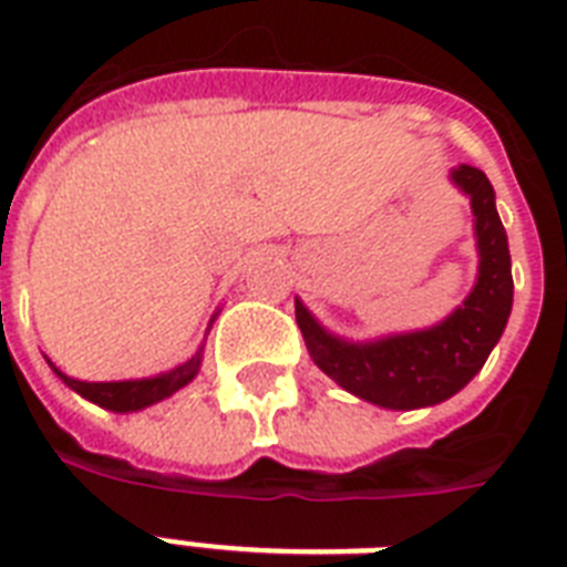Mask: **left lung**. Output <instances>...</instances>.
<instances>
[{
	"instance_id": "1",
	"label": "left lung",
	"mask_w": 567,
	"mask_h": 567,
	"mask_svg": "<svg viewBox=\"0 0 567 567\" xmlns=\"http://www.w3.org/2000/svg\"><path fill=\"white\" fill-rule=\"evenodd\" d=\"M450 182L471 199L480 252L476 282L458 309L430 329L373 341H347L318 323L297 300V323L309 355L338 385L382 409L409 412L444 403L483 371L512 315V258L494 188L480 167L458 164Z\"/></svg>"
}]
</instances>
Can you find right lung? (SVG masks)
I'll return each instance as SVG.
<instances>
[{
    "instance_id": "obj_1",
    "label": "right lung",
    "mask_w": 567,
    "mask_h": 567,
    "mask_svg": "<svg viewBox=\"0 0 567 567\" xmlns=\"http://www.w3.org/2000/svg\"><path fill=\"white\" fill-rule=\"evenodd\" d=\"M214 318H217V315H214ZM199 364H203V347L190 355L188 362L176 364L173 371L146 379H123V382H84V379L66 377V373L58 371L52 362H49V368L55 371V377L61 379L66 388H73L75 394H82L84 400H91V403L102 405V409H109V412H141L146 405L162 403V400H167L171 394H176L179 388L188 385L190 379L199 373Z\"/></svg>"
}]
</instances>
